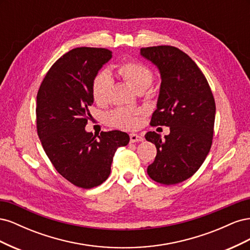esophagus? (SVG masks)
<instances>
[{"instance_id":"1","label":"esophagus","mask_w":250,"mask_h":250,"mask_svg":"<svg viewBox=\"0 0 250 250\" xmlns=\"http://www.w3.org/2000/svg\"><path fill=\"white\" fill-rule=\"evenodd\" d=\"M129 137H130V142H131V143L142 142V141H144V138L142 137V135L137 134V133H130Z\"/></svg>"}]
</instances>
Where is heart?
<instances>
[{
  "mask_svg": "<svg viewBox=\"0 0 250 250\" xmlns=\"http://www.w3.org/2000/svg\"><path fill=\"white\" fill-rule=\"evenodd\" d=\"M115 70L119 76L126 81L134 90L143 92L153 81V73L149 67L135 60H126L116 65ZM112 79L106 72L98 73L92 83V95L97 104H104L108 100ZM141 110L119 107L106 116V122L118 128H133L138 124Z\"/></svg>",
  "mask_w": 250,
  "mask_h": 250,
  "instance_id": "heart-1",
  "label": "heart"
}]
</instances>
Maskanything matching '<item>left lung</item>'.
Wrapping results in <instances>:
<instances>
[{
    "label": "left lung",
    "instance_id": "8db88e82",
    "mask_svg": "<svg viewBox=\"0 0 250 250\" xmlns=\"http://www.w3.org/2000/svg\"><path fill=\"white\" fill-rule=\"evenodd\" d=\"M141 54L160 70L162 84L151 126H168L170 134H145L156 147L154 162L148 166L150 178L170 186L196 173L213 143L216 104L208 82L198 65L173 46L141 49Z\"/></svg>",
    "mask_w": 250,
    "mask_h": 250
}]
</instances>
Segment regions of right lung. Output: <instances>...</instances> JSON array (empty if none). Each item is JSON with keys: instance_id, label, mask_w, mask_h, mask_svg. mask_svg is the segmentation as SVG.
I'll use <instances>...</instances> for the list:
<instances>
[{"instance_id": "add662e5", "label": "right lung", "mask_w": 250, "mask_h": 250, "mask_svg": "<svg viewBox=\"0 0 250 250\" xmlns=\"http://www.w3.org/2000/svg\"><path fill=\"white\" fill-rule=\"evenodd\" d=\"M111 54L105 48L69 51L50 67L37 92L36 129L44 152L60 175L82 188L104 183L117 149L129 143L123 131H102L97 139L84 128L93 80Z\"/></svg>"}]
</instances>
